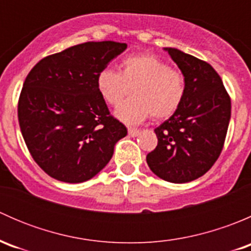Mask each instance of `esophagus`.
Wrapping results in <instances>:
<instances>
[{
  "mask_svg": "<svg viewBox=\"0 0 251 251\" xmlns=\"http://www.w3.org/2000/svg\"><path fill=\"white\" fill-rule=\"evenodd\" d=\"M128 135H130L131 137H137V136L140 135V130H137V128L128 127Z\"/></svg>",
  "mask_w": 251,
  "mask_h": 251,
  "instance_id": "1",
  "label": "esophagus"
}]
</instances>
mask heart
I'll return each mask as SVG.
<instances>
[{
  "mask_svg": "<svg viewBox=\"0 0 251 251\" xmlns=\"http://www.w3.org/2000/svg\"><path fill=\"white\" fill-rule=\"evenodd\" d=\"M121 68V72L107 68L97 76L98 91L111 105H118L132 88L135 96L115 111L121 121L140 124L149 115L163 120L181 107L186 96V77L169 63L156 55L141 53L126 57Z\"/></svg>",
  "mask_w": 251,
  "mask_h": 251,
  "instance_id": "1",
  "label": "heart"
}]
</instances>
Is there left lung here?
<instances>
[{"label": "left lung", "mask_w": 251, "mask_h": 251, "mask_svg": "<svg viewBox=\"0 0 251 251\" xmlns=\"http://www.w3.org/2000/svg\"><path fill=\"white\" fill-rule=\"evenodd\" d=\"M186 77L176 113L154 130L158 146L147 164L160 178L186 183L203 176L219 159L231 119V98L216 70L176 48H165Z\"/></svg>", "instance_id": "left-lung-1"}]
</instances>
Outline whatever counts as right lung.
<instances>
[{
	"mask_svg": "<svg viewBox=\"0 0 251 251\" xmlns=\"http://www.w3.org/2000/svg\"><path fill=\"white\" fill-rule=\"evenodd\" d=\"M126 48L85 42L47 55L27 74L18 120L32 159L48 176L68 183L92 178L127 135L97 87L98 74Z\"/></svg>",
	"mask_w": 251,
	"mask_h": 251,
	"instance_id": "add662e5",
	"label": "right lung"
}]
</instances>
